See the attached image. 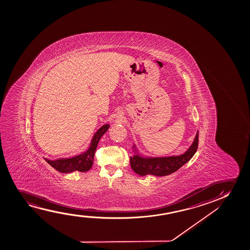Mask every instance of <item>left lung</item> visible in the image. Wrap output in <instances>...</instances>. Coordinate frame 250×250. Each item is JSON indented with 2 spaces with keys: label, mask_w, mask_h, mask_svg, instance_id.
Returning a JSON list of instances; mask_svg holds the SVG:
<instances>
[{
  "label": "left lung",
  "mask_w": 250,
  "mask_h": 250,
  "mask_svg": "<svg viewBox=\"0 0 250 250\" xmlns=\"http://www.w3.org/2000/svg\"><path fill=\"white\" fill-rule=\"evenodd\" d=\"M198 147V130L191 145L184 154L171 156L152 157L144 155L138 149L136 144L132 145L133 156H130V167L137 174L140 176L154 175L158 177L171 174L191 159Z\"/></svg>",
  "instance_id": "obj_1"
}]
</instances>
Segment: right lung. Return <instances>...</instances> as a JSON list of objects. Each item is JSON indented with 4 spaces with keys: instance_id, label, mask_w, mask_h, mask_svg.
<instances>
[{
    "instance_id": "1",
    "label": "right lung",
    "mask_w": 250,
    "mask_h": 250,
    "mask_svg": "<svg viewBox=\"0 0 250 250\" xmlns=\"http://www.w3.org/2000/svg\"><path fill=\"white\" fill-rule=\"evenodd\" d=\"M109 127V125L106 124L98 129L96 133L94 134L88 148L79 155L71 158H60L54 161L45 158V161L55 168V170L62 173H69L74 171L81 172L89 171V169L92 167L94 154L96 152L97 144L99 143L101 137L106 133Z\"/></svg>"
}]
</instances>
